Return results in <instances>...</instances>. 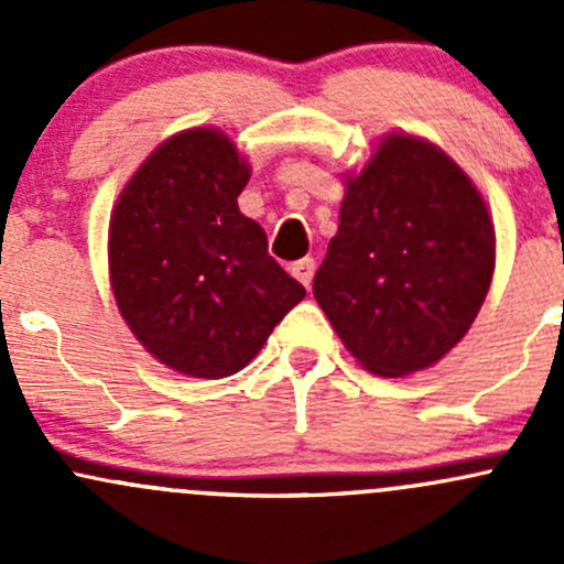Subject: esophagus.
I'll return each mask as SVG.
<instances>
[{"label": "esophagus", "instance_id": "1", "mask_svg": "<svg viewBox=\"0 0 564 564\" xmlns=\"http://www.w3.org/2000/svg\"><path fill=\"white\" fill-rule=\"evenodd\" d=\"M314 272H316V261L314 259H300L292 264V275L303 283L305 289H311V281H314Z\"/></svg>", "mask_w": 564, "mask_h": 564}]
</instances>
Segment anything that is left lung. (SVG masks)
Segmentation results:
<instances>
[{"label":"left lung","instance_id":"left-lung-1","mask_svg":"<svg viewBox=\"0 0 564 564\" xmlns=\"http://www.w3.org/2000/svg\"><path fill=\"white\" fill-rule=\"evenodd\" d=\"M494 248L469 176L429 141L395 133L346 180L314 297L368 371L406 377L442 360L471 327L491 286Z\"/></svg>","mask_w":564,"mask_h":564}]
</instances>
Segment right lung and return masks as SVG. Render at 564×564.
<instances>
[{
  "label": "right lung",
  "instance_id": "right-lung-1",
  "mask_svg": "<svg viewBox=\"0 0 564 564\" xmlns=\"http://www.w3.org/2000/svg\"><path fill=\"white\" fill-rule=\"evenodd\" d=\"M248 166L224 133L163 141L119 196L108 267L119 314L152 357L185 377L246 368L305 297L237 207Z\"/></svg>",
  "mask_w": 564,
  "mask_h": 564
}]
</instances>
